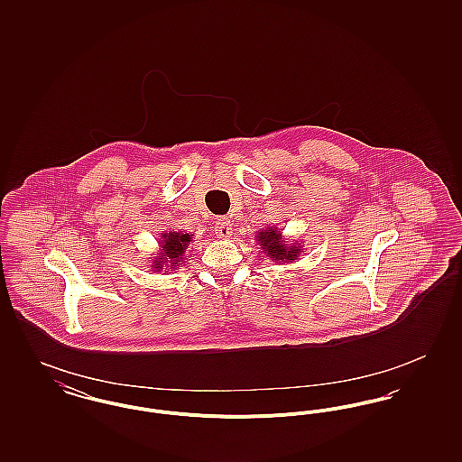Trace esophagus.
Segmentation results:
<instances>
[{
    "mask_svg": "<svg viewBox=\"0 0 462 462\" xmlns=\"http://www.w3.org/2000/svg\"><path fill=\"white\" fill-rule=\"evenodd\" d=\"M215 234L220 239H228L232 236V223H230L226 217L217 220V223H215Z\"/></svg>",
    "mask_w": 462,
    "mask_h": 462,
    "instance_id": "obj_1",
    "label": "esophagus"
}]
</instances>
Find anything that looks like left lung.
Masks as SVG:
<instances>
[{
    "mask_svg": "<svg viewBox=\"0 0 462 462\" xmlns=\"http://www.w3.org/2000/svg\"><path fill=\"white\" fill-rule=\"evenodd\" d=\"M256 239H258V244L263 247L264 254H268L275 262L291 263L292 260H298V254L301 253L298 244L296 245H287L286 242L282 241L281 232H277L272 226L258 232Z\"/></svg>",
    "mask_w": 462,
    "mask_h": 462,
    "instance_id": "left-lung-1",
    "label": "left lung"
}]
</instances>
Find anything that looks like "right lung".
Instances as JSON below:
<instances>
[{
    "label": "right lung",
    "mask_w": 462,
    "mask_h": 462,
    "mask_svg": "<svg viewBox=\"0 0 462 462\" xmlns=\"http://www.w3.org/2000/svg\"><path fill=\"white\" fill-rule=\"evenodd\" d=\"M190 236L189 234H181V232H170V234H162V242H161V256H157L154 260L155 270H162V266L166 264L168 268H176L180 262L183 260V253L187 251L189 244H190Z\"/></svg>",
    "instance_id": "obj_1"
}]
</instances>
